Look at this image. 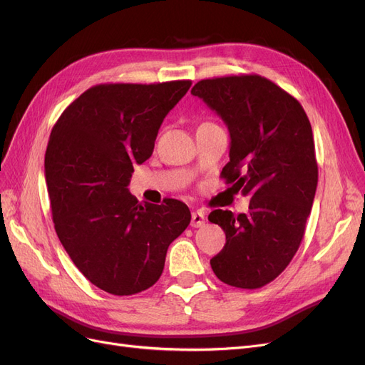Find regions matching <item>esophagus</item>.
Segmentation results:
<instances>
[{
  "instance_id": "esophagus-1",
  "label": "esophagus",
  "mask_w": 365,
  "mask_h": 365,
  "mask_svg": "<svg viewBox=\"0 0 365 365\" xmlns=\"http://www.w3.org/2000/svg\"><path fill=\"white\" fill-rule=\"evenodd\" d=\"M205 224V215L202 212H193L192 213V227L200 228Z\"/></svg>"
}]
</instances>
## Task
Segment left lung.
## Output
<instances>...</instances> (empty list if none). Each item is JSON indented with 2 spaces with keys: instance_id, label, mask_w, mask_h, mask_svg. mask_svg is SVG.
Masks as SVG:
<instances>
[{
  "instance_id": "1",
  "label": "left lung",
  "mask_w": 365,
  "mask_h": 365,
  "mask_svg": "<svg viewBox=\"0 0 365 365\" xmlns=\"http://www.w3.org/2000/svg\"><path fill=\"white\" fill-rule=\"evenodd\" d=\"M192 94L228 126L230 161L220 178L251 196L248 213L208 215L227 237L210 264L230 286L262 288L288 267L304 236L318 182L311 121L295 97L259 74L204 79Z\"/></svg>"
}]
</instances>
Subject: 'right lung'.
Wrapping results in <instances>:
<instances>
[{"label":"right lung","instance_id":"obj_1","mask_svg":"<svg viewBox=\"0 0 365 365\" xmlns=\"http://www.w3.org/2000/svg\"><path fill=\"white\" fill-rule=\"evenodd\" d=\"M190 85H96L51 129L46 181L54 230L77 269L105 292L155 284L169 245L190 224L184 202L143 205L128 190L134 164L152 155L164 117Z\"/></svg>","mask_w":365,"mask_h":365}]
</instances>
